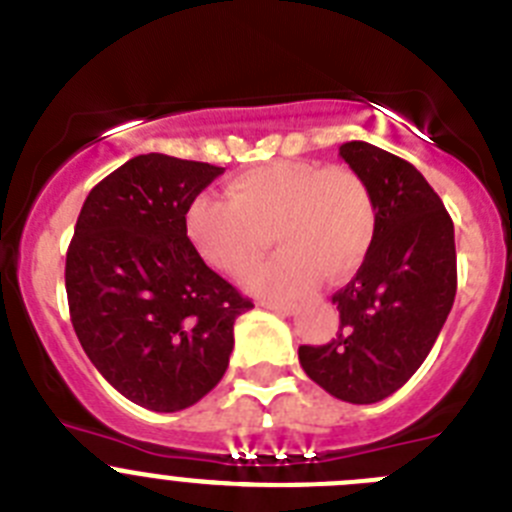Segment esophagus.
<instances>
[{"instance_id":"esophagus-1","label":"esophagus","mask_w":512,"mask_h":512,"mask_svg":"<svg viewBox=\"0 0 512 512\" xmlns=\"http://www.w3.org/2000/svg\"><path fill=\"white\" fill-rule=\"evenodd\" d=\"M261 307L271 309V312L276 314H284V317H292V314L297 312V304L292 302H261Z\"/></svg>"}]
</instances>
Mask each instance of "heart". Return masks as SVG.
<instances>
[{
    "label": "heart",
    "mask_w": 512,
    "mask_h": 512,
    "mask_svg": "<svg viewBox=\"0 0 512 512\" xmlns=\"http://www.w3.org/2000/svg\"><path fill=\"white\" fill-rule=\"evenodd\" d=\"M228 200L198 195L187 208V236L213 269L241 276L269 251L248 287L266 297H297L317 276L345 279L365 259L375 236L368 185L348 167L279 159L233 177Z\"/></svg>",
    "instance_id": "b5f03b06"
}]
</instances>
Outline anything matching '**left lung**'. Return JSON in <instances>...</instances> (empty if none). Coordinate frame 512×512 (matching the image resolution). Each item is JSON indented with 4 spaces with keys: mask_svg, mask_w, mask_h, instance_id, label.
<instances>
[{
    "mask_svg": "<svg viewBox=\"0 0 512 512\" xmlns=\"http://www.w3.org/2000/svg\"><path fill=\"white\" fill-rule=\"evenodd\" d=\"M340 157L368 185L375 236L363 266L332 297L340 332L302 345L304 373L330 396L378 403L419 370L457 294L454 223L414 164L368 142H345Z\"/></svg>",
    "mask_w": 512,
    "mask_h": 512,
    "instance_id": "obj_1",
    "label": "left lung"
}]
</instances>
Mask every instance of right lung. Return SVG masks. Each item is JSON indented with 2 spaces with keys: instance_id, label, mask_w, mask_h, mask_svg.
Listing matches in <instances>:
<instances>
[{
  "instance_id": "right-lung-1",
  "label": "right lung",
  "mask_w": 512,
  "mask_h": 512,
  "mask_svg": "<svg viewBox=\"0 0 512 512\" xmlns=\"http://www.w3.org/2000/svg\"><path fill=\"white\" fill-rule=\"evenodd\" d=\"M223 167L139 154L83 203L65 256L70 322L98 373L159 414L213 391L233 322L253 307L187 238L185 215Z\"/></svg>"
}]
</instances>
